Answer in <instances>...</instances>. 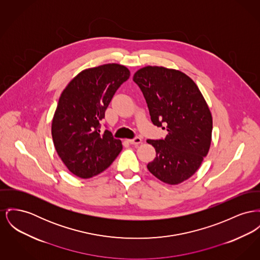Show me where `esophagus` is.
Masks as SVG:
<instances>
[{
	"instance_id": "1",
	"label": "esophagus",
	"mask_w": 260,
	"mask_h": 260,
	"mask_svg": "<svg viewBox=\"0 0 260 260\" xmlns=\"http://www.w3.org/2000/svg\"><path fill=\"white\" fill-rule=\"evenodd\" d=\"M141 138L140 137H137V138H133V139H129L128 140V142L131 143V144H134V145H138L139 143H141Z\"/></svg>"
}]
</instances>
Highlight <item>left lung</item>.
<instances>
[{
  "label": "left lung",
  "instance_id": "8db88e82",
  "mask_svg": "<svg viewBox=\"0 0 260 260\" xmlns=\"http://www.w3.org/2000/svg\"><path fill=\"white\" fill-rule=\"evenodd\" d=\"M153 124L168 132L165 139H147L156 157L147 169L157 179L178 184L199 170L212 138V115L196 82L180 71L147 66L135 74Z\"/></svg>",
  "mask_w": 260,
  "mask_h": 260
}]
</instances>
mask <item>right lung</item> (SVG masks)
<instances>
[{"label": "right lung", "instance_id": "right-lung-1", "mask_svg": "<svg viewBox=\"0 0 260 260\" xmlns=\"http://www.w3.org/2000/svg\"><path fill=\"white\" fill-rule=\"evenodd\" d=\"M131 73L119 63L90 68L74 77L61 92L52 121L56 151L74 175L89 179L103 172L122 151V141L100 133L114 94Z\"/></svg>", "mask_w": 260, "mask_h": 260}]
</instances>
